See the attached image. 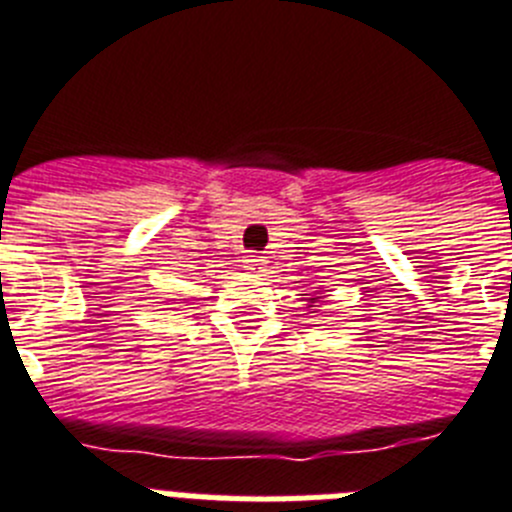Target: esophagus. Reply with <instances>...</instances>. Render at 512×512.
Returning <instances> with one entry per match:
<instances>
[{"label":"esophagus","instance_id":"esophagus-1","mask_svg":"<svg viewBox=\"0 0 512 512\" xmlns=\"http://www.w3.org/2000/svg\"><path fill=\"white\" fill-rule=\"evenodd\" d=\"M241 266L246 271H261L264 269V259H261L259 253H248V256H243Z\"/></svg>","mask_w":512,"mask_h":512}]
</instances>
